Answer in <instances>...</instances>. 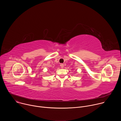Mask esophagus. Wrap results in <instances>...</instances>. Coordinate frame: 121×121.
Returning <instances> with one entry per match:
<instances>
[{"label": "esophagus", "instance_id": "1", "mask_svg": "<svg viewBox=\"0 0 121 121\" xmlns=\"http://www.w3.org/2000/svg\"><path fill=\"white\" fill-rule=\"evenodd\" d=\"M64 64H60V66L62 67V68H63V67H64Z\"/></svg>", "mask_w": 121, "mask_h": 121}]
</instances>
